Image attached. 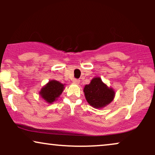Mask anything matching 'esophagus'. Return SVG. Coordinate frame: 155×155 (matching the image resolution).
I'll list each match as a JSON object with an SVG mask.
<instances>
[{"instance_id":"obj_1","label":"esophagus","mask_w":155,"mask_h":155,"mask_svg":"<svg viewBox=\"0 0 155 155\" xmlns=\"http://www.w3.org/2000/svg\"><path fill=\"white\" fill-rule=\"evenodd\" d=\"M72 81H73V83L75 84H79V82H80L79 80L77 79H74L72 80Z\"/></svg>"}]
</instances>
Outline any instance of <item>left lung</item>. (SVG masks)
I'll list each match as a JSON object with an SVG mask.
<instances>
[{"mask_svg":"<svg viewBox=\"0 0 155 155\" xmlns=\"http://www.w3.org/2000/svg\"><path fill=\"white\" fill-rule=\"evenodd\" d=\"M86 100L95 108H104L114 98L115 92L102 81L100 77L93 78L84 88Z\"/></svg>","mask_w":155,"mask_h":155,"instance_id":"8db88e82","label":"left lung"}]
</instances>
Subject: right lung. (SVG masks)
Returning <instances> with one entry per match:
<instances>
[{
    "instance_id": "obj_1",
    "label": "right lung",
    "mask_w": 155,
    "mask_h": 155,
    "mask_svg": "<svg viewBox=\"0 0 155 155\" xmlns=\"http://www.w3.org/2000/svg\"><path fill=\"white\" fill-rule=\"evenodd\" d=\"M64 84L56 80H51L39 92V95L46 102L52 104L61 95L64 90Z\"/></svg>"
}]
</instances>
